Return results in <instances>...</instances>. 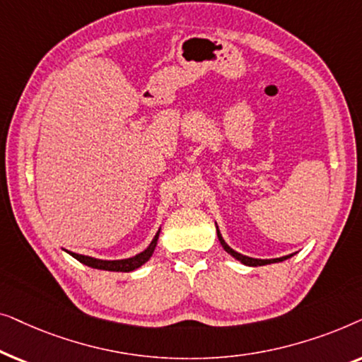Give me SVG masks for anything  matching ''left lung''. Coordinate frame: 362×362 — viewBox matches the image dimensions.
<instances>
[{
    "label": "left lung",
    "instance_id": "obj_1",
    "mask_svg": "<svg viewBox=\"0 0 362 362\" xmlns=\"http://www.w3.org/2000/svg\"><path fill=\"white\" fill-rule=\"evenodd\" d=\"M216 229H217V237H219L221 240V245L224 247V250L227 252V254H230L234 259H237L239 262H242L244 265H249V267H259V265H269V264H275V262H284L286 259H290V257H293V254L290 255H285V257H280V259H252V257H247V255H242L239 254V252H235L234 249H230L229 245L226 244V240L222 239L221 232H219V227H217L216 224Z\"/></svg>",
    "mask_w": 362,
    "mask_h": 362
}]
</instances>
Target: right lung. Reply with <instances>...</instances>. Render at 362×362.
Returning a JSON list of instances; mask_svg holds the SVG:
<instances>
[{
	"label": "right lung",
	"mask_w": 362,
	"mask_h": 362,
	"mask_svg": "<svg viewBox=\"0 0 362 362\" xmlns=\"http://www.w3.org/2000/svg\"><path fill=\"white\" fill-rule=\"evenodd\" d=\"M158 237H160V230L156 232L155 239L151 240V244L148 245L145 250L140 252V254H136L135 257H130V259H122V260H100V259H93V257H88V255L74 254V252H69V250L66 252L67 254H71L74 259L81 262V264L92 267V269L108 270V272H133L140 269L143 264H146V262L151 259L153 252H155V247L158 244Z\"/></svg>",
	"instance_id": "add662e5"
}]
</instances>
